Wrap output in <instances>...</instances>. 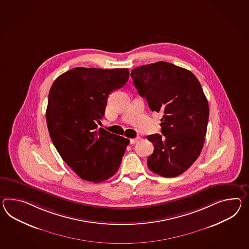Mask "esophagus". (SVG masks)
Listing matches in <instances>:
<instances>
[{
  "label": "esophagus",
  "mask_w": 249,
  "mask_h": 249,
  "mask_svg": "<svg viewBox=\"0 0 249 249\" xmlns=\"http://www.w3.org/2000/svg\"><path fill=\"white\" fill-rule=\"evenodd\" d=\"M140 137H137V138H135V139H131V140H130V144H132V145L136 144L138 141H140Z\"/></svg>",
  "instance_id": "obj_1"
}]
</instances>
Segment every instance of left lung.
Wrapping results in <instances>:
<instances>
[{
  "label": "left lung",
  "instance_id": "obj_1",
  "mask_svg": "<svg viewBox=\"0 0 249 249\" xmlns=\"http://www.w3.org/2000/svg\"><path fill=\"white\" fill-rule=\"evenodd\" d=\"M130 76L152 111L162 112V134L149 135L154 151L147 158L153 173L182 175L200 156L209 121V104L191 71L167 62L134 68Z\"/></svg>",
  "mask_w": 249,
  "mask_h": 249
}]
</instances>
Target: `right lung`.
Returning a JSON list of instances; mask_svg holds the SVG:
<instances>
[{
	"mask_svg": "<svg viewBox=\"0 0 249 249\" xmlns=\"http://www.w3.org/2000/svg\"><path fill=\"white\" fill-rule=\"evenodd\" d=\"M129 77L127 68L75 67L59 75L50 88L46 121L62 159L88 182L114 176L129 140L98 129L111 91Z\"/></svg>",
	"mask_w": 249,
	"mask_h": 249,
	"instance_id": "obj_1",
	"label": "right lung"
}]
</instances>
